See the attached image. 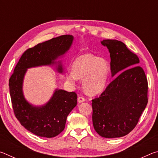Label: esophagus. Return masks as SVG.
<instances>
[{
  "label": "esophagus",
  "mask_w": 158,
  "mask_h": 158,
  "mask_svg": "<svg viewBox=\"0 0 158 158\" xmlns=\"http://www.w3.org/2000/svg\"><path fill=\"white\" fill-rule=\"evenodd\" d=\"M77 100H78L79 103H81V102H83L85 101V98L84 97H82V96H79V97H78Z\"/></svg>",
  "instance_id": "34e87169"
}]
</instances>
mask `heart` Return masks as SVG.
I'll list each match as a JSON object with an SVG mask.
<instances>
[{"label": "heart", "mask_w": 158, "mask_h": 158, "mask_svg": "<svg viewBox=\"0 0 158 158\" xmlns=\"http://www.w3.org/2000/svg\"><path fill=\"white\" fill-rule=\"evenodd\" d=\"M72 71L67 75L71 82L83 79V88L89 95H96L103 91L108 81L110 67L107 60L91 53H84L75 58Z\"/></svg>", "instance_id": "obj_1"}]
</instances>
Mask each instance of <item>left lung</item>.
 Returning a JSON list of instances; mask_svg holds the SVG:
<instances>
[{
  "label": "left lung",
  "mask_w": 158,
  "mask_h": 158,
  "mask_svg": "<svg viewBox=\"0 0 158 158\" xmlns=\"http://www.w3.org/2000/svg\"><path fill=\"white\" fill-rule=\"evenodd\" d=\"M110 53L112 77L99 98L92 100L93 125L99 135L121 137L136 127L148 103V81L139 59L116 40L101 42Z\"/></svg>",
  "instance_id": "left-lung-1"
}]
</instances>
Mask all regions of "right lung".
I'll list each match as a JSON object with an SVG mask.
<instances>
[{
    "label": "right lung",
    "mask_w": 158,
    "mask_h": 158,
    "mask_svg": "<svg viewBox=\"0 0 158 158\" xmlns=\"http://www.w3.org/2000/svg\"><path fill=\"white\" fill-rule=\"evenodd\" d=\"M74 37L64 35L54 37L32 48L21 56L14 73L9 79L10 93L15 115L26 130L39 137H54L63 132L68 114L77 104L74 92L56 89L52 98L44 105H32L23 94V81L28 68L56 64L55 60L68 52ZM57 70L63 73L58 61Z\"/></svg>",
    "instance_id": "1"
}]
</instances>
